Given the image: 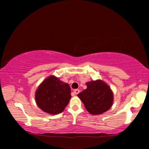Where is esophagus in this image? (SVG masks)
Here are the masks:
<instances>
[{
  "instance_id": "1",
  "label": "esophagus",
  "mask_w": 149,
  "mask_h": 149,
  "mask_svg": "<svg viewBox=\"0 0 149 149\" xmlns=\"http://www.w3.org/2000/svg\"><path fill=\"white\" fill-rule=\"evenodd\" d=\"M79 92H80V91H79V89H75V90H74V93H75V95H77L78 93H79Z\"/></svg>"
}]
</instances>
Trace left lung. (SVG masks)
Masks as SVG:
<instances>
[{
  "label": "left lung",
  "instance_id": "left-lung-1",
  "mask_svg": "<svg viewBox=\"0 0 149 149\" xmlns=\"http://www.w3.org/2000/svg\"><path fill=\"white\" fill-rule=\"evenodd\" d=\"M87 88L77 95L86 110L93 115L101 114L112 107L114 95L108 85L98 79L87 82Z\"/></svg>",
  "mask_w": 149,
  "mask_h": 149
}]
</instances>
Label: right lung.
Here are the masks:
<instances>
[{
    "label": "right lung",
    "mask_w": 149,
    "mask_h": 149,
    "mask_svg": "<svg viewBox=\"0 0 149 149\" xmlns=\"http://www.w3.org/2000/svg\"><path fill=\"white\" fill-rule=\"evenodd\" d=\"M71 97L70 85L54 75L45 79L35 92L37 106L42 111L50 114L62 112Z\"/></svg>",
    "instance_id": "add662e5"
}]
</instances>
